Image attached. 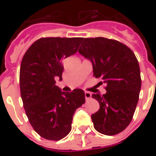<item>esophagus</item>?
<instances>
[{"mask_svg": "<svg viewBox=\"0 0 156 156\" xmlns=\"http://www.w3.org/2000/svg\"><path fill=\"white\" fill-rule=\"evenodd\" d=\"M84 95H85V98H86V100H88L89 98H91V94H90V93H88V92H85Z\"/></svg>", "mask_w": 156, "mask_h": 156, "instance_id": "esophagus-1", "label": "esophagus"}]
</instances>
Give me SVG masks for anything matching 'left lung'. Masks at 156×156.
I'll list each match as a JSON object with an SVG mask.
<instances>
[{"label":"left lung","mask_w":156,"mask_h":156,"mask_svg":"<svg viewBox=\"0 0 156 156\" xmlns=\"http://www.w3.org/2000/svg\"><path fill=\"white\" fill-rule=\"evenodd\" d=\"M78 52L91 62L98 83L107 84L106 94H93L99 109L91 115L94 127L105 135L120 133L129 124L139 101L140 70L135 55L119 41L105 38H82Z\"/></svg>","instance_id":"obj_1"}]
</instances>
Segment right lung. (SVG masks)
<instances>
[{"label": "right lung", "mask_w": 156, "mask_h": 156, "mask_svg": "<svg viewBox=\"0 0 156 156\" xmlns=\"http://www.w3.org/2000/svg\"><path fill=\"white\" fill-rule=\"evenodd\" d=\"M81 37H45L26 51L20 68V89L26 115L34 130L49 140H60L72 129L76 109L85 102L80 88L62 92L63 60L77 52Z\"/></svg>", "instance_id": "obj_1"}]
</instances>
